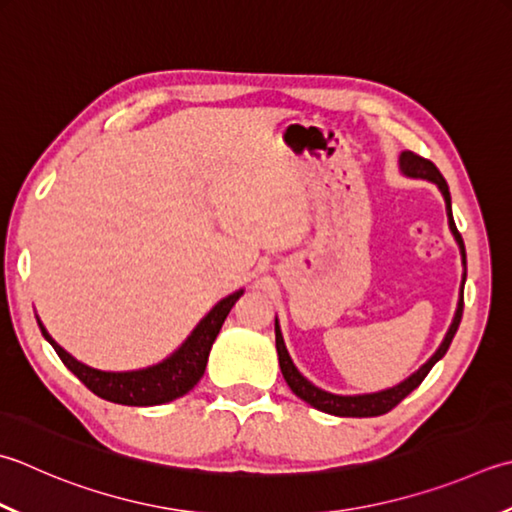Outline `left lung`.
Here are the masks:
<instances>
[{
    "mask_svg": "<svg viewBox=\"0 0 512 512\" xmlns=\"http://www.w3.org/2000/svg\"><path fill=\"white\" fill-rule=\"evenodd\" d=\"M399 173L410 177V179H426V182H433L439 188V193H442L444 202H446L448 228H450V233H453L455 242L459 246V255H462V266H464L462 288H459V302H457L455 317H453V322H450V326L446 330L442 344L437 346L435 353L428 357V362L419 366L413 375H408L406 379H402V382L390 386V388L377 390V393H362V395L328 393V390L315 386L313 382H308V379L302 373H299L297 366L293 364V359H290L288 348L284 344L282 328H279V322L275 317V344H277V355H279V368H282V375L286 379V384L290 386V390H293V393L299 399H304L306 404H310L313 408L322 410V413H328V415H337V417H377V415L388 413V410H393L406 395L413 393V390L424 382V377L430 373V368H433L439 362V359L446 355V350H448L450 342H453V337H455L457 328H459V322H462L464 282H466V248H464L462 235L457 233V226H455V219H453V206H450V190H448L446 179L442 177V173H439L433 162H428V159L410 153V150H404V153L399 155Z\"/></svg>",
    "mask_w": 512,
    "mask_h": 512,
    "instance_id": "1",
    "label": "left lung"
}]
</instances>
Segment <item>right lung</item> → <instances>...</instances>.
<instances>
[{
    "label": "right lung",
    "instance_id": "1",
    "mask_svg": "<svg viewBox=\"0 0 512 512\" xmlns=\"http://www.w3.org/2000/svg\"><path fill=\"white\" fill-rule=\"evenodd\" d=\"M242 295L244 288H239L235 293L219 299V302L199 319V324L190 330V335L184 339L182 346L173 350L168 357H164L162 362L137 370H99L79 362V359H75L68 350H64L48 335L42 319L37 315L35 317L39 328H42V335L46 337V342L55 348V353L62 359L64 366L88 390H93L97 397L122 406H159L186 395L188 390H193L199 379H202L208 364L210 348H213L230 308L235 306V302Z\"/></svg>",
    "mask_w": 512,
    "mask_h": 512
}]
</instances>
